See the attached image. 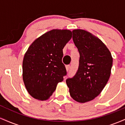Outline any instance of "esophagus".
<instances>
[{
  "mask_svg": "<svg viewBox=\"0 0 125 125\" xmlns=\"http://www.w3.org/2000/svg\"><path fill=\"white\" fill-rule=\"evenodd\" d=\"M70 68H71V66H70V65H66V69L67 71H69Z\"/></svg>",
  "mask_w": 125,
  "mask_h": 125,
  "instance_id": "1",
  "label": "esophagus"
}]
</instances>
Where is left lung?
Here are the masks:
<instances>
[{
  "label": "left lung",
  "instance_id": "8db88e82",
  "mask_svg": "<svg viewBox=\"0 0 125 125\" xmlns=\"http://www.w3.org/2000/svg\"><path fill=\"white\" fill-rule=\"evenodd\" d=\"M73 41L80 54L78 70L66 82L71 96L80 103L94 99L109 79L113 58L109 50L97 37L82 29L72 31Z\"/></svg>",
  "mask_w": 125,
  "mask_h": 125
}]
</instances>
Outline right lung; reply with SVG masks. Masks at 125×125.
Listing matches in <instances>:
<instances>
[{
    "label": "right lung",
    "mask_w": 125,
    "mask_h": 125,
    "mask_svg": "<svg viewBox=\"0 0 125 125\" xmlns=\"http://www.w3.org/2000/svg\"><path fill=\"white\" fill-rule=\"evenodd\" d=\"M72 31L53 29L35 40L23 61V80L28 93L38 100H47L66 75L62 63L63 49L71 40Z\"/></svg>",
    "instance_id": "right-lung-1"
}]
</instances>
